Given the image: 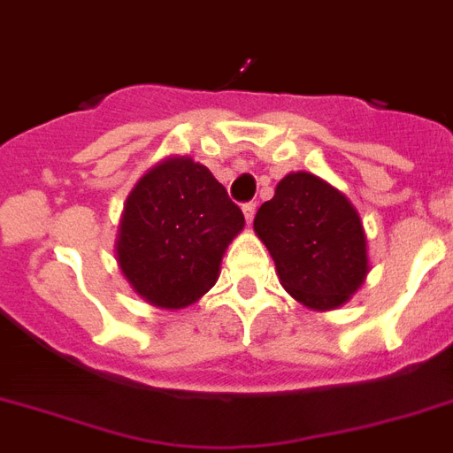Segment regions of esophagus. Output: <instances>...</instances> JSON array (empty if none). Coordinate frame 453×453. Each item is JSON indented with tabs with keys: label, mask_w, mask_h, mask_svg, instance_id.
Returning <instances> with one entry per match:
<instances>
[{
	"label": "esophagus",
	"mask_w": 453,
	"mask_h": 453,
	"mask_svg": "<svg viewBox=\"0 0 453 453\" xmlns=\"http://www.w3.org/2000/svg\"><path fill=\"white\" fill-rule=\"evenodd\" d=\"M255 211H257V204H255V203L243 204V216H246V223H253Z\"/></svg>",
	"instance_id": "obj_1"
}]
</instances>
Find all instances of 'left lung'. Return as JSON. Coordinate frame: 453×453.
<instances>
[{
  "label": "left lung",
  "mask_w": 453,
  "mask_h": 453,
  "mask_svg": "<svg viewBox=\"0 0 453 453\" xmlns=\"http://www.w3.org/2000/svg\"><path fill=\"white\" fill-rule=\"evenodd\" d=\"M280 285L310 310L344 305L369 271L367 237L356 207L312 173H289L253 223Z\"/></svg>",
  "instance_id": "obj_1"
}]
</instances>
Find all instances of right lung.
I'll return each mask as SVG.
<instances>
[{
  "instance_id": "obj_1",
  "label": "right lung",
  "mask_w": 453,
  "mask_h": 453,
  "mask_svg": "<svg viewBox=\"0 0 453 453\" xmlns=\"http://www.w3.org/2000/svg\"><path fill=\"white\" fill-rule=\"evenodd\" d=\"M243 214L219 180L188 157L145 173L125 203L118 266L132 289L164 310L187 308L210 292Z\"/></svg>"
}]
</instances>
